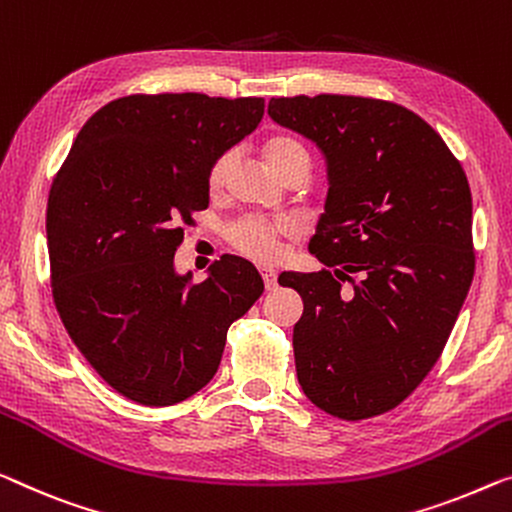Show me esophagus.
<instances>
[{"instance_id":"esophagus-1","label":"esophagus","mask_w":512,"mask_h":512,"mask_svg":"<svg viewBox=\"0 0 512 512\" xmlns=\"http://www.w3.org/2000/svg\"><path fill=\"white\" fill-rule=\"evenodd\" d=\"M262 280H264V287L269 289V292L278 287V273L273 269H262Z\"/></svg>"}]
</instances>
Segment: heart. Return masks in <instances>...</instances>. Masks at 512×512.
<instances>
[{"label":"heart","instance_id":"obj_1","mask_svg":"<svg viewBox=\"0 0 512 512\" xmlns=\"http://www.w3.org/2000/svg\"><path fill=\"white\" fill-rule=\"evenodd\" d=\"M264 158L280 177L294 170L296 165H308L310 158L308 151L303 149L301 142H296L294 137L276 135L271 140L264 142ZM227 174V158H218L209 170V186L211 190H218L223 186ZM289 232L285 223H266L259 218H246L241 223H236L230 230V241L243 255L257 259V262H273L280 255V239Z\"/></svg>","mask_w":512,"mask_h":512}]
</instances>
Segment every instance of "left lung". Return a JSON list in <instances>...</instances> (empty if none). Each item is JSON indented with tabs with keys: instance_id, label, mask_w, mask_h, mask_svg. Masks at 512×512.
Instances as JSON below:
<instances>
[{
	"instance_id": "obj_1",
	"label": "left lung",
	"mask_w": 512,
	"mask_h": 512,
	"mask_svg": "<svg viewBox=\"0 0 512 512\" xmlns=\"http://www.w3.org/2000/svg\"><path fill=\"white\" fill-rule=\"evenodd\" d=\"M269 117L317 144L329 179L308 250L332 271L278 278L303 299L299 384L345 421L384 414L437 363L474 280L467 174L441 135L402 105L271 98Z\"/></svg>"
}]
</instances>
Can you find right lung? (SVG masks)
Segmentation results:
<instances>
[{"label":"right lung","instance_id":"right-lung-1","mask_svg":"<svg viewBox=\"0 0 512 512\" xmlns=\"http://www.w3.org/2000/svg\"><path fill=\"white\" fill-rule=\"evenodd\" d=\"M264 117V98L124 96L75 137L52 181V296L68 335L114 391L170 407L216 375L227 329L264 292L248 259L223 255L204 282L177 273L209 170Z\"/></svg>","mask_w":512,"mask_h":512}]
</instances>
